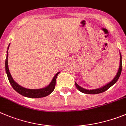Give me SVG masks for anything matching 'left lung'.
Returning a JSON list of instances; mask_svg holds the SVG:
<instances>
[{"label":"left lung","instance_id":"8db88e82","mask_svg":"<svg viewBox=\"0 0 126 126\" xmlns=\"http://www.w3.org/2000/svg\"><path fill=\"white\" fill-rule=\"evenodd\" d=\"M120 54V63H119V67L118 71H117V74L116 75V76L114 77V79L110 82L108 83L107 84H106L105 86H102V87H100V88L98 89H86L82 88V87L79 86L78 84L76 82H75L76 84V86L77 87V89L79 90V91H80L82 93L87 94H100V93H102V92H105L109 88H110L111 86H112L114 84H116V82L117 81V80L119 78L120 76H121V71H122V67H123V65H122V56H121V52H119Z\"/></svg>","mask_w":126,"mask_h":126}]
</instances>
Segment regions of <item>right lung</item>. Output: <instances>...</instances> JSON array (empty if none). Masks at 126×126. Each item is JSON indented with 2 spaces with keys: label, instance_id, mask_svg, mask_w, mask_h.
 Segmentation results:
<instances>
[{
  "label": "right lung",
  "instance_id": "1",
  "mask_svg": "<svg viewBox=\"0 0 126 126\" xmlns=\"http://www.w3.org/2000/svg\"><path fill=\"white\" fill-rule=\"evenodd\" d=\"M9 45L7 47V57L6 59H5V71H6V74L7 75L8 79L9 80L10 85L12 86L14 89L17 92L18 94H20V95L25 96L26 97H30V98H40L44 97L47 95H49L53 92L54 90L55 86V82H56V79L58 76L60 72H57L56 74L53 77V79H52L51 82L50 84L46 87H44V88L41 89H30L25 88V87H22L19 84H17L16 81L13 79L12 76L10 74V71L9 69V65H8V50L9 48Z\"/></svg>",
  "mask_w": 126,
  "mask_h": 126
}]
</instances>
